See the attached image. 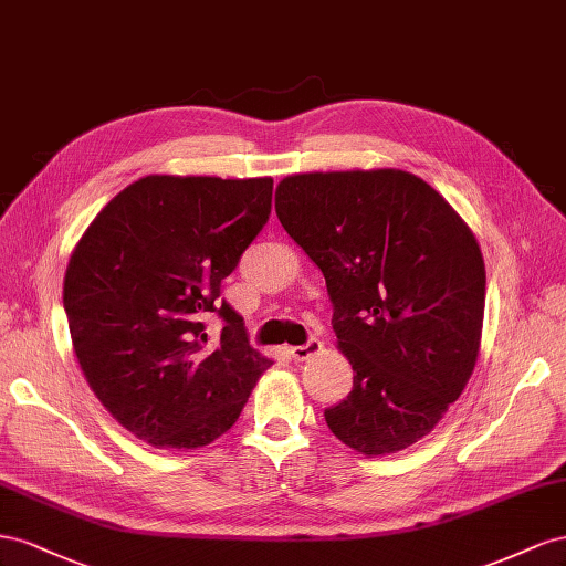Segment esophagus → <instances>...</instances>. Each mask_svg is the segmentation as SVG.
I'll use <instances>...</instances> for the list:
<instances>
[{
  "mask_svg": "<svg viewBox=\"0 0 566 566\" xmlns=\"http://www.w3.org/2000/svg\"><path fill=\"white\" fill-rule=\"evenodd\" d=\"M322 350H325V346H322V342H317V338H311L308 344H303V346H292V348H289V355H292V358H294L296 363H303V360L313 358V355H319Z\"/></svg>",
  "mask_w": 566,
  "mask_h": 566,
  "instance_id": "esophagus-1",
  "label": "esophagus"
}]
</instances>
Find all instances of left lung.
I'll return each mask as SVG.
<instances>
[{
  "label": "left lung",
  "instance_id": "left-lung-1",
  "mask_svg": "<svg viewBox=\"0 0 566 566\" xmlns=\"http://www.w3.org/2000/svg\"><path fill=\"white\" fill-rule=\"evenodd\" d=\"M286 234L322 270L353 391L325 410L367 458L424 439L479 358L486 268L460 213L398 168L289 175L274 191Z\"/></svg>",
  "mask_w": 566,
  "mask_h": 566
}]
</instances>
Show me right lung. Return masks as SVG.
Returning a JSON list of instances; mask_svg holds the SVG:
<instances>
[{"mask_svg": "<svg viewBox=\"0 0 566 566\" xmlns=\"http://www.w3.org/2000/svg\"><path fill=\"white\" fill-rule=\"evenodd\" d=\"M272 177L147 175L75 244L63 308L94 396L137 439L193 450L232 429L272 365L249 346L220 282L263 230ZM226 319L211 343L200 317Z\"/></svg>", "mask_w": 566, "mask_h": 566, "instance_id": "obj_1", "label": "right lung"}]
</instances>
